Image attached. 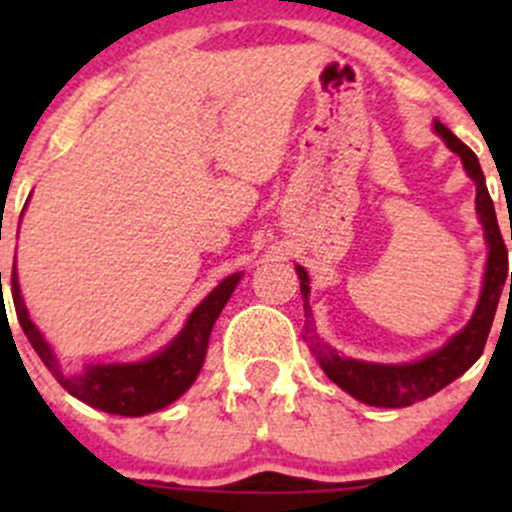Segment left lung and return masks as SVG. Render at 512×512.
Here are the masks:
<instances>
[{
	"label": "left lung",
	"mask_w": 512,
	"mask_h": 512,
	"mask_svg": "<svg viewBox=\"0 0 512 512\" xmlns=\"http://www.w3.org/2000/svg\"><path fill=\"white\" fill-rule=\"evenodd\" d=\"M433 133L461 158L468 178L476 183V213L480 225H483L485 245H488V260H485L478 304L461 332L453 334L436 352L421 356L416 361H406V364H379V361H361L339 354L337 349H332L319 339L317 329H314L312 307H309V275L302 265H294L304 299V329H307L304 339L309 342L312 354L317 356L319 366L339 389L347 391L361 404L379 406V409H401V406L416 404V401L428 399L436 391H441L443 386L456 381L458 376L466 374L483 354L500 294H503V287L508 285V250H505V242L500 237L493 200L488 195V185H485V175L480 170L476 153L461 138L453 136L443 123L433 121Z\"/></svg>",
	"instance_id": "obj_1"
}]
</instances>
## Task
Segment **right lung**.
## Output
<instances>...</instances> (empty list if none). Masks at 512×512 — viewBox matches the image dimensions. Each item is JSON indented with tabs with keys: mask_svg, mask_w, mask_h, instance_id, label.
<instances>
[{
	"mask_svg": "<svg viewBox=\"0 0 512 512\" xmlns=\"http://www.w3.org/2000/svg\"><path fill=\"white\" fill-rule=\"evenodd\" d=\"M240 280V272L225 277L190 312L183 329L160 352L151 354L148 359L116 361V364H86L81 371H66L61 366L59 356L54 354V349L44 339V334L36 329L32 317H29L27 304H24L22 289H19L17 262H14L12 270V299L14 307H17L19 324H22L24 334L32 342L34 352L39 354L46 369L54 374V379L74 399L84 401V404L94 406L98 411H106V414L146 416L173 404L198 379L205 354H208L215 319L220 317L227 299L235 292Z\"/></svg>",
	"mask_w": 512,
	"mask_h": 512,
	"instance_id": "obj_1",
	"label": "right lung"
}]
</instances>
